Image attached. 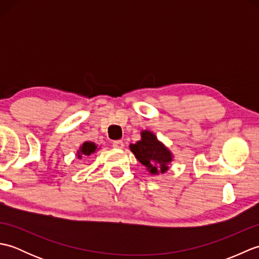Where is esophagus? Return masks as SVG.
I'll return each mask as SVG.
<instances>
[{
	"label": "esophagus",
	"instance_id": "esophagus-1",
	"mask_svg": "<svg viewBox=\"0 0 259 259\" xmlns=\"http://www.w3.org/2000/svg\"><path fill=\"white\" fill-rule=\"evenodd\" d=\"M123 146H124V144H123L122 140H114L112 142V147L117 148V149H122Z\"/></svg>",
	"mask_w": 259,
	"mask_h": 259
}]
</instances>
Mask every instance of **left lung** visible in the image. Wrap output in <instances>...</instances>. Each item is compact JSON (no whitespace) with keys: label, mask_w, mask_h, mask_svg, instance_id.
<instances>
[{"label":"left lung","mask_w":259,"mask_h":259,"mask_svg":"<svg viewBox=\"0 0 259 259\" xmlns=\"http://www.w3.org/2000/svg\"><path fill=\"white\" fill-rule=\"evenodd\" d=\"M141 140L136 145H131L130 149L136 158L146 166L151 174L164 172L168 163L171 161V155L168 149L157 140L155 135L149 131L141 134Z\"/></svg>","instance_id":"obj_1"}]
</instances>
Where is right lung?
<instances>
[{"instance_id":"obj_1","label":"right lung","mask_w":259,"mask_h":259,"mask_svg":"<svg viewBox=\"0 0 259 259\" xmlns=\"http://www.w3.org/2000/svg\"><path fill=\"white\" fill-rule=\"evenodd\" d=\"M97 149V146L93 144V142H84L83 145H82L81 149L79 151V153L83 156H89L91 153H93Z\"/></svg>"}]
</instances>
